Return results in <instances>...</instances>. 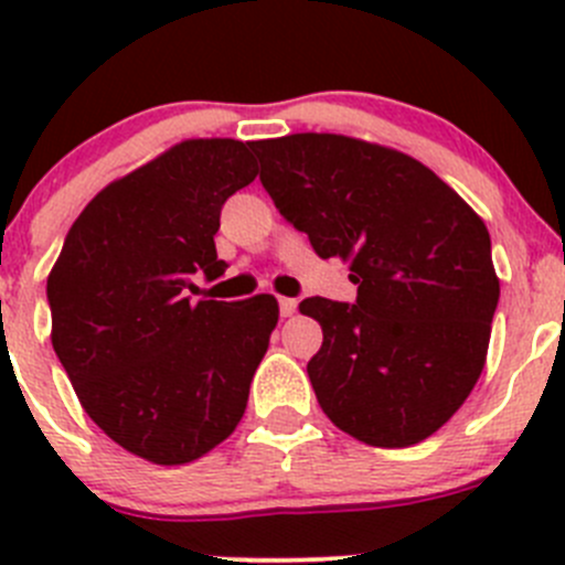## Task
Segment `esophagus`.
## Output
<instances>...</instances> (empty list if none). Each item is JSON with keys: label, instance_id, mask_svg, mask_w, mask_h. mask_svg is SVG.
I'll use <instances>...</instances> for the list:
<instances>
[{"label": "esophagus", "instance_id": "obj_1", "mask_svg": "<svg viewBox=\"0 0 565 565\" xmlns=\"http://www.w3.org/2000/svg\"><path fill=\"white\" fill-rule=\"evenodd\" d=\"M278 311H281V317H292L295 311H298V300H295V298H278Z\"/></svg>", "mask_w": 565, "mask_h": 565}]
</instances>
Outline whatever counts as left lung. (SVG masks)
I'll use <instances>...</instances> for the list:
<instances>
[{
  "instance_id": "obj_1",
  "label": "left lung",
  "mask_w": 565,
  "mask_h": 565,
  "mask_svg": "<svg viewBox=\"0 0 565 565\" xmlns=\"http://www.w3.org/2000/svg\"><path fill=\"white\" fill-rule=\"evenodd\" d=\"M262 185L322 259L350 262L355 303L306 298L322 324L309 361L322 413L355 440L435 435L483 372L500 298L481 215L391 147L341 134L254 141Z\"/></svg>"
}]
</instances>
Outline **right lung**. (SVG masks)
Listing matches in <instances>:
<instances>
[{
	"label": "right lung",
	"instance_id": "add662e5",
	"mask_svg": "<svg viewBox=\"0 0 565 565\" xmlns=\"http://www.w3.org/2000/svg\"><path fill=\"white\" fill-rule=\"evenodd\" d=\"M259 174L235 139H185L73 221L49 273L51 344L84 413L152 465H188L241 424L278 300H196L224 276L221 207Z\"/></svg>",
	"mask_w": 565,
	"mask_h": 565
}]
</instances>
